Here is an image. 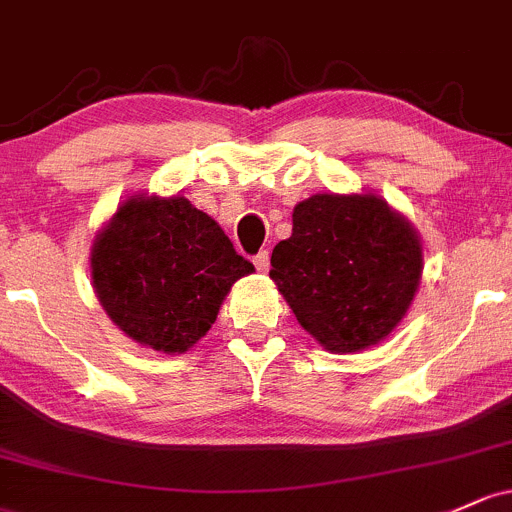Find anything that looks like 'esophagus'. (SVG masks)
Instances as JSON below:
<instances>
[{"instance_id":"esophagus-1","label":"esophagus","mask_w":512,"mask_h":512,"mask_svg":"<svg viewBox=\"0 0 512 512\" xmlns=\"http://www.w3.org/2000/svg\"><path fill=\"white\" fill-rule=\"evenodd\" d=\"M254 266L258 273H268V268H271V254L268 251H258L254 256Z\"/></svg>"}]
</instances>
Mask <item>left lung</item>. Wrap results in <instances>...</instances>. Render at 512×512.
I'll use <instances>...</instances> for the list:
<instances>
[{
    "mask_svg": "<svg viewBox=\"0 0 512 512\" xmlns=\"http://www.w3.org/2000/svg\"><path fill=\"white\" fill-rule=\"evenodd\" d=\"M271 278L295 317L329 351L378 344L408 312L422 246L376 195H312L271 256Z\"/></svg>",
    "mask_w": 512,
    "mask_h": 512,
    "instance_id": "1",
    "label": "left lung"
}]
</instances>
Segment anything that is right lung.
<instances>
[{
  "instance_id": "add662e5",
  "label": "right lung",
  "mask_w": 512,
  "mask_h": 512,
  "mask_svg": "<svg viewBox=\"0 0 512 512\" xmlns=\"http://www.w3.org/2000/svg\"><path fill=\"white\" fill-rule=\"evenodd\" d=\"M254 263L185 197L124 202L92 246V283L134 342L183 354L217 320L224 295Z\"/></svg>"
}]
</instances>
